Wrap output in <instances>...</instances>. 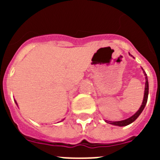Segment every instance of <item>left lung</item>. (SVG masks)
Wrapping results in <instances>:
<instances>
[{
    "label": "left lung",
    "mask_w": 160,
    "mask_h": 160,
    "mask_svg": "<svg viewBox=\"0 0 160 160\" xmlns=\"http://www.w3.org/2000/svg\"><path fill=\"white\" fill-rule=\"evenodd\" d=\"M143 70V69H142ZM144 75H145V80H146V82H145V90H144V97H143V100H142V105H141L140 108L138 109V111L135 113L134 115H132L130 118H127L125 120H122V121H116V122H112V121H107V120H105L106 122L110 124H112V125L114 126H118V127H125V126H128L129 124H131V122H133L138 118L140 114L142 113V111H143L144 107L146 106L147 102H148V91H149V86H148V77H147V74L145 73V71L143 70Z\"/></svg>",
    "instance_id": "8db88e82"
}]
</instances>
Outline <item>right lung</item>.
<instances>
[{
    "label": "right lung",
    "mask_w": 160,
    "mask_h": 160,
    "mask_svg": "<svg viewBox=\"0 0 160 160\" xmlns=\"http://www.w3.org/2000/svg\"><path fill=\"white\" fill-rule=\"evenodd\" d=\"M15 102H16V104H17V105H18V103H17V102H16V100H15Z\"/></svg>",
    "instance_id": "obj_1"
}]
</instances>
